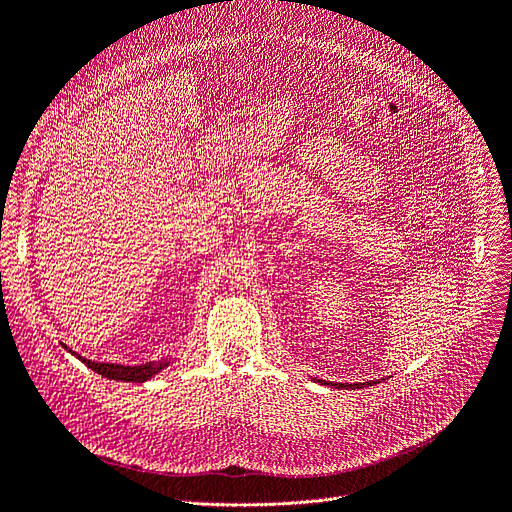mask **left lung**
<instances>
[{
    "mask_svg": "<svg viewBox=\"0 0 512 512\" xmlns=\"http://www.w3.org/2000/svg\"><path fill=\"white\" fill-rule=\"evenodd\" d=\"M316 383L326 385V387H332V389H362V387H372V385H376V381H368V383H353V385H349V383H330V381H320V379H316Z\"/></svg>",
    "mask_w": 512,
    "mask_h": 512,
    "instance_id": "left-lung-1",
    "label": "left lung"
}]
</instances>
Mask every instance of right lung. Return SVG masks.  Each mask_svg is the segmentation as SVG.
I'll list each match as a JSON object with an SVG mask.
<instances>
[{
  "label": "right lung",
  "instance_id": "add662e5",
  "mask_svg": "<svg viewBox=\"0 0 512 512\" xmlns=\"http://www.w3.org/2000/svg\"><path fill=\"white\" fill-rule=\"evenodd\" d=\"M71 355H75L77 360H81L87 368H92L94 372H98L104 379L110 381H121V383H146L150 381L152 376H157L159 372H163L173 360H161V362H148V364H140V366H123V364H104V362H92L81 358L79 353L71 351L66 345H62Z\"/></svg>",
  "mask_w": 512,
  "mask_h": 512
}]
</instances>
